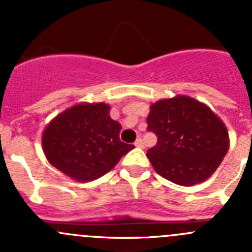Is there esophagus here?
<instances>
[{
	"label": "esophagus",
	"mask_w": 252,
	"mask_h": 252,
	"mask_svg": "<svg viewBox=\"0 0 252 252\" xmlns=\"http://www.w3.org/2000/svg\"><path fill=\"white\" fill-rule=\"evenodd\" d=\"M134 145H135L136 147H144V141H142V139L139 138V139H136L135 144H134Z\"/></svg>",
	"instance_id": "34e87169"
}]
</instances>
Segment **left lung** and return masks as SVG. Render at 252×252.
<instances>
[{
	"mask_svg": "<svg viewBox=\"0 0 252 252\" xmlns=\"http://www.w3.org/2000/svg\"><path fill=\"white\" fill-rule=\"evenodd\" d=\"M146 122L157 136L146 156L157 173L178 185L192 187L210 178L229 149L224 123L189 96L157 101Z\"/></svg>",
	"mask_w": 252,
	"mask_h": 252,
	"instance_id": "1",
	"label": "left lung"
}]
</instances>
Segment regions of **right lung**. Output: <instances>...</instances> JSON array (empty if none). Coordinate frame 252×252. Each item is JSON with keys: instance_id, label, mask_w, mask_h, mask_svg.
Wrapping results in <instances>:
<instances>
[{"instance_id": "obj_1", "label": "right lung", "mask_w": 252, "mask_h": 252, "mask_svg": "<svg viewBox=\"0 0 252 252\" xmlns=\"http://www.w3.org/2000/svg\"><path fill=\"white\" fill-rule=\"evenodd\" d=\"M122 126L110 117L106 103H79L58 114L42 134V149L53 167L78 182L110 172L134 149L122 142Z\"/></svg>"}]
</instances>
